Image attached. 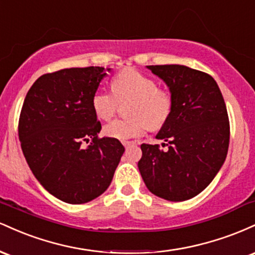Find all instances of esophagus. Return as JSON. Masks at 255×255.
Here are the masks:
<instances>
[{"label": "esophagus", "instance_id": "obj_1", "mask_svg": "<svg viewBox=\"0 0 255 255\" xmlns=\"http://www.w3.org/2000/svg\"><path fill=\"white\" fill-rule=\"evenodd\" d=\"M122 144H124V146H125L126 148H128V147H130V146H133L134 142L133 141H124V142H122Z\"/></svg>", "mask_w": 255, "mask_h": 255}]
</instances>
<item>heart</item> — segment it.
<instances>
[{
	"label": "heart",
	"instance_id": "1",
	"mask_svg": "<svg viewBox=\"0 0 255 255\" xmlns=\"http://www.w3.org/2000/svg\"><path fill=\"white\" fill-rule=\"evenodd\" d=\"M113 91L99 89L93 93L92 108L102 120H109L119 107V102L134 101L130 118L114 120L104 127V134L120 141H128L141 135L148 128L160 127L168 120L172 109L170 93L158 89L156 80L136 71L125 69L113 80Z\"/></svg>",
	"mask_w": 255,
	"mask_h": 255
}]
</instances>
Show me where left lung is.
Listing matches in <instances>:
<instances>
[{"instance_id":"1","label":"left lung","mask_w":255,"mask_h":255,"mask_svg":"<svg viewBox=\"0 0 255 255\" xmlns=\"http://www.w3.org/2000/svg\"><path fill=\"white\" fill-rule=\"evenodd\" d=\"M147 68L169 87L172 109L156 135L168 141V150L142 144L137 168L152 194L169 201L188 200L211 183L227 158V107L217 83L206 73L181 64Z\"/></svg>"}]
</instances>
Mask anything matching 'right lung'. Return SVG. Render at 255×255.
I'll list each match as a JSON object with an SVG mask.
<instances>
[{"mask_svg": "<svg viewBox=\"0 0 255 255\" xmlns=\"http://www.w3.org/2000/svg\"><path fill=\"white\" fill-rule=\"evenodd\" d=\"M107 71L86 67L44 74L25 97L19 139L26 162L44 188L64 203L85 204L103 194L125 152L119 140L98 137L102 126L92 97ZM84 141H91L87 148Z\"/></svg>", "mask_w": 255, "mask_h": 255, "instance_id": "right-lung-1", "label": "right lung"}]
</instances>
